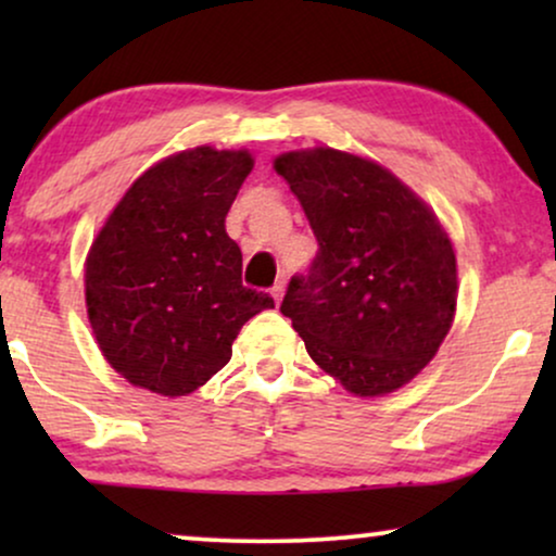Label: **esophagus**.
Segmentation results:
<instances>
[{"label":"esophagus","instance_id":"34e87169","mask_svg":"<svg viewBox=\"0 0 556 556\" xmlns=\"http://www.w3.org/2000/svg\"><path fill=\"white\" fill-rule=\"evenodd\" d=\"M283 293H286V283H283V280H278V283L270 288V295H273V301H276V303L283 301Z\"/></svg>","mask_w":556,"mask_h":556}]
</instances>
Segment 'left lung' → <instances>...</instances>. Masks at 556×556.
I'll list each match as a JSON object with an SVG mask.
<instances>
[{
  "label": "left lung",
  "mask_w": 556,
  "mask_h": 556,
  "mask_svg": "<svg viewBox=\"0 0 556 556\" xmlns=\"http://www.w3.org/2000/svg\"><path fill=\"white\" fill-rule=\"evenodd\" d=\"M318 240L280 314L326 375L359 397L400 390L451 331L458 301L453 242L435 212L390 169L316 147L280 154Z\"/></svg>",
  "instance_id": "1"
}]
</instances>
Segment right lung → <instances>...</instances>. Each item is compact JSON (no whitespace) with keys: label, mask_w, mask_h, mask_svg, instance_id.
<instances>
[{"label":"right lung","mask_w":556,"mask_h":556,"mask_svg":"<svg viewBox=\"0 0 556 556\" xmlns=\"http://www.w3.org/2000/svg\"><path fill=\"white\" fill-rule=\"evenodd\" d=\"M253 169L250 151L197 147L141 174L86 261V306L105 362L164 397L194 392L230 362L242 324L273 308L242 286L225 217Z\"/></svg>","instance_id":"add662e5"}]
</instances>
